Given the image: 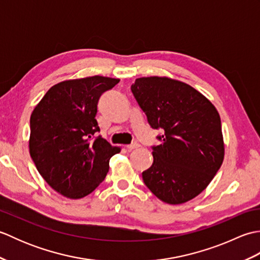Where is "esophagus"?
I'll use <instances>...</instances> for the list:
<instances>
[{"label":"esophagus","mask_w":260,"mask_h":260,"mask_svg":"<svg viewBox=\"0 0 260 260\" xmlns=\"http://www.w3.org/2000/svg\"><path fill=\"white\" fill-rule=\"evenodd\" d=\"M140 147V144H137V143H133V144H129V145H126V148L128 151H132V150H135V148Z\"/></svg>","instance_id":"1"}]
</instances>
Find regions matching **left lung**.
Listing matches in <instances>:
<instances>
[{
	"instance_id": "obj_1",
	"label": "left lung",
	"mask_w": 260,
	"mask_h": 260,
	"mask_svg": "<svg viewBox=\"0 0 260 260\" xmlns=\"http://www.w3.org/2000/svg\"><path fill=\"white\" fill-rule=\"evenodd\" d=\"M152 128H162L143 181L159 200L181 204L206 189L221 167L224 143L213 104L190 85L169 77H142L131 87Z\"/></svg>"
}]
</instances>
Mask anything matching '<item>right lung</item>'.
Returning <instances> with one entry per match:
<instances>
[{
  "mask_svg": "<svg viewBox=\"0 0 260 260\" xmlns=\"http://www.w3.org/2000/svg\"><path fill=\"white\" fill-rule=\"evenodd\" d=\"M119 79L86 77L52 86L33 109L29 151L39 173L54 191L81 199L106 178L109 159L120 152L102 136L96 120L99 97Z\"/></svg>",
  "mask_w": 260,
  "mask_h": 260,
  "instance_id": "right-lung-1",
  "label": "right lung"
}]
</instances>
